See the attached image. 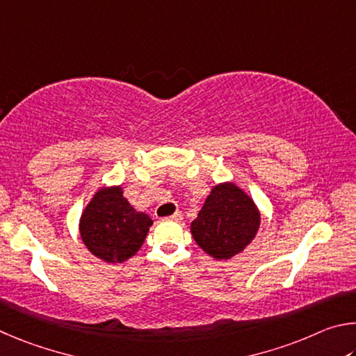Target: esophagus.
Wrapping results in <instances>:
<instances>
[{
  "label": "esophagus",
  "mask_w": 356,
  "mask_h": 356,
  "mask_svg": "<svg viewBox=\"0 0 356 356\" xmlns=\"http://www.w3.org/2000/svg\"><path fill=\"white\" fill-rule=\"evenodd\" d=\"M167 219H170V220H175V222H179V220H181V219H183V213H181V211H177V213H175V214H172V216H168V217H167Z\"/></svg>",
  "instance_id": "obj_1"
}]
</instances>
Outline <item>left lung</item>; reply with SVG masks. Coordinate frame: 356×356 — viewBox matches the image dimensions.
Returning a JSON list of instances; mask_svg holds the SVG:
<instances>
[{
  "instance_id": "1",
  "label": "left lung",
  "mask_w": 356,
  "mask_h": 356,
  "mask_svg": "<svg viewBox=\"0 0 356 356\" xmlns=\"http://www.w3.org/2000/svg\"><path fill=\"white\" fill-rule=\"evenodd\" d=\"M259 223V211L252 198L234 183H222L211 191L191 223V233L209 257L229 259L250 244Z\"/></svg>"
}]
</instances>
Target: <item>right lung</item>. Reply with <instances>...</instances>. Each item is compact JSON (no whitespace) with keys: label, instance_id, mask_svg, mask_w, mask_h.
I'll list each match as a JSON object with an SVG mask.
<instances>
[{"label":"right lung","instance_id":"1","mask_svg":"<svg viewBox=\"0 0 356 356\" xmlns=\"http://www.w3.org/2000/svg\"><path fill=\"white\" fill-rule=\"evenodd\" d=\"M153 220L123 197L120 186L103 188L87 204L79 219V233L92 254L117 264L134 257Z\"/></svg>","mask_w":356,"mask_h":356}]
</instances>
